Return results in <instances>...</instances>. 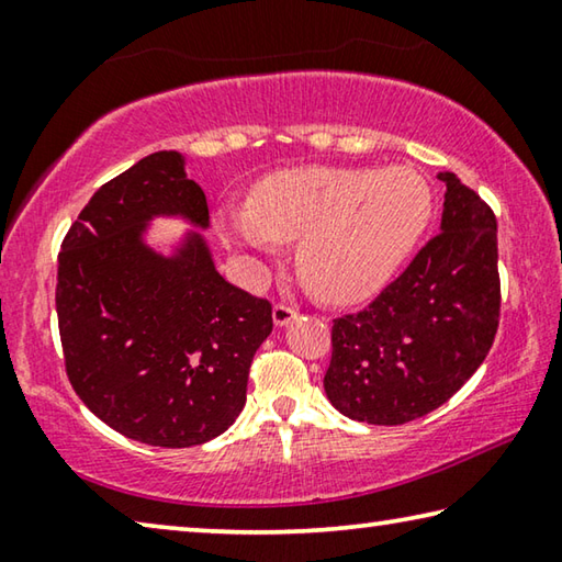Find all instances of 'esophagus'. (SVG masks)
<instances>
[{
	"label": "esophagus",
	"mask_w": 562,
	"mask_h": 562,
	"mask_svg": "<svg viewBox=\"0 0 562 562\" xmlns=\"http://www.w3.org/2000/svg\"><path fill=\"white\" fill-rule=\"evenodd\" d=\"M297 319V310L288 307V304H274L272 307V322L274 327H288L290 322Z\"/></svg>",
	"instance_id": "1"
}]
</instances>
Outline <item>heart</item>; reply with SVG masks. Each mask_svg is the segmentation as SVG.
Wrapping results in <instances>:
<instances>
[{"instance_id": "obj_1", "label": "heart", "mask_w": 562, "mask_h": 562, "mask_svg": "<svg viewBox=\"0 0 562 562\" xmlns=\"http://www.w3.org/2000/svg\"><path fill=\"white\" fill-rule=\"evenodd\" d=\"M429 183L412 168L278 170L247 193L245 211L221 207L225 243L270 252L297 243V274L317 300L355 304L392 280L431 217Z\"/></svg>"}]
</instances>
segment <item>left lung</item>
I'll return each mask as SVG.
<instances>
[{
    "instance_id": "left-lung-1",
    "label": "left lung",
    "mask_w": 562,
    "mask_h": 562,
    "mask_svg": "<svg viewBox=\"0 0 562 562\" xmlns=\"http://www.w3.org/2000/svg\"><path fill=\"white\" fill-rule=\"evenodd\" d=\"M439 235L359 315L331 327L325 394L355 422L398 426L449 402L498 329V225L453 173Z\"/></svg>"
}]
</instances>
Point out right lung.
<instances>
[{"mask_svg":"<svg viewBox=\"0 0 562 562\" xmlns=\"http://www.w3.org/2000/svg\"><path fill=\"white\" fill-rule=\"evenodd\" d=\"M156 216L191 225L168 254L147 240ZM207 227L186 156L158 150L101 186L61 243L66 374L133 441L188 449L221 436L243 412L250 361L272 331L270 302L217 272Z\"/></svg>","mask_w":562,"mask_h":562,"instance_id":"1","label":"right lung"}]
</instances>
